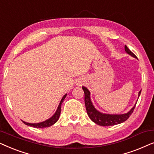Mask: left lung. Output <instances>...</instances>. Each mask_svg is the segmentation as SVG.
Here are the masks:
<instances>
[{
	"instance_id": "8db88e82",
	"label": "left lung",
	"mask_w": 154,
	"mask_h": 154,
	"mask_svg": "<svg viewBox=\"0 0 154 154\" xmlns=\"http://www.w3.org/2000/svg\"><path fill=\"white\" fill-rule=\"evenodd\" d=\"M125 50L126 53L130 55L131 56L134 57L135 58H137V56L129 49L127 46H125ZM82 89L85 92V103L86 109H87V112L88 116H89V118L95 122L96 124L98 125L101 126H112L115 125H118L120 123H122L129 118L131 115H132L133 110H134L135 106H136L137 102L135 103L134 106L131 108L130 111L124 114H108V113H103V112H100L96 108L94 107L92 103L91 97H90V91L87 87H82ZM141 90H140L138 94V98L140 96ZM138 101V99H137Z\"/></svg>"
}]
</instances>
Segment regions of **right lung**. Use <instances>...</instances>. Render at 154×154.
<instances>
[{"label":"right lung","mask_w":154,"mask_h":154,"mask_svg":"<svg viewBox=\"0 0 154 154\" xmlns=\"http://www.w3.org/2000/svg\"><path fill=\"white\" fill-rule=\"evenodd\" d=\"M66 96H67V94H65V95L63 96L62 99H61L60 103H59L58 107V108H57L56 112H55V113L53 114L50 118L47 119V120H45V121L38 122V123H29V122H24V121H23V120H22V122L25 124L26 125L34 127V128H48V127H50L51 125H54L57 121H58L59 117H60L61 105H62V103L63 102V101H64V99L65 98V97H66Z\"/></svg>","instance_id":"obj_1"}]
</instances>
